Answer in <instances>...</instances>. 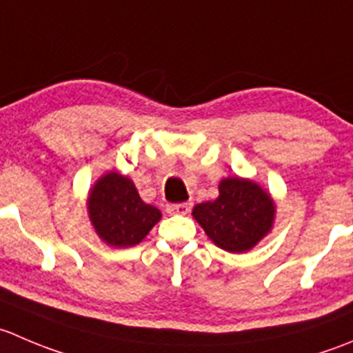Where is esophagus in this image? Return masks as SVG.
<instances>
[{
    "instance_id": "34e87169",
    "label": "esophagus",
    "mask_w": 353,
    "mask_h": 353,
    "mask_svg": "<svg viewBox=\"0 0 353 353\" xmlns=\"http://www.w3.org/2000/svg\"><path fill=\"white\" fill-rule=\"evenodd\" d=\"M191 207H193V203H190V201H184V203H170L167 205V212L169 214H188V212L191 210Z\"/></svg>"
}]
</instances>
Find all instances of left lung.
Segmentation results:
<instances>
[{
    "label": "left lung",
    "mask_w": 353,
    "mask_h": 353,
    "mask_svg": "<svg viewBox=\"0 0 353 353\" xmlns=\"http://www.w3.org/2000/svg\"><path fill=\"white\" fill-rule=\"evenodd\" d=\"M208 238L225 252L243 253L271 231L274 203L256 184L229 177L219 184V198L193 208Z\"/></svg>",
    "instance_id": "8db88e82"
}]
</instances>
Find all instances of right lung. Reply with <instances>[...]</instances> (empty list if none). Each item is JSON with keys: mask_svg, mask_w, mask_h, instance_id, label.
Segmentation results:
<instances>
[{"mask_svg": "<svg viewBox=\"0 0 353 353\" xmlns=\"http://www.w3.org/2000/svg\"><path fill=\"white\" fill-rule=\"evenodd\" d=\"M88 208L100 238L119 248L138 245L162 217L159 208L139 198L132 181L117 172L98 181Z\"/></svg>", "mask_w": 353, "mask_h": 353, "instance_id": "add662e5", "label": "right lung"}]
</instances>
